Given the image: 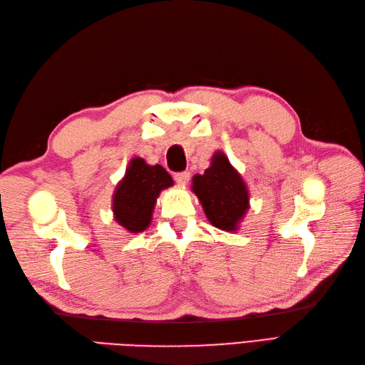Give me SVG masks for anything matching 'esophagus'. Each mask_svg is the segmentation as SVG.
Returning a JSON list of instances; mask_svg holds the SVG:
<instances>
[{"label":"esophagus","mask_w":365,"mask_h":365,"mask_svg":"<svg viewBox=\"0 0 365 365\" xmlns=\"http://www.w3.org/2000/svg\"><path fill=\"white\" fill-rule=\"evenodd\" d=\"M173 180L178 182V184H181V185H185L187 182H189V180H190V172H176L173 175Z\"/></svg>","instance_id":"34e87169"}]
</instances>
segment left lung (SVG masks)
Instances as JSON below:
<instances>
[{
  "label": "left lung",
  "mask_w": 365,
  "mask_h": 365,
  "mask_svg": "<svg viewBox=\"0 0 365 365\" xmlns=\"http://www.w3.org/2000/svg\"><path fill=\"white\" fill-rule=\"evenodd\" d=\"M192 190L200 197L210 224L228 233L237 231L250 207V193L224 152L215 153L204 175L193 176Z\"/></svg>",
  "instance_id": "8db88e82"
}]
</instances>
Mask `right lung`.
<instances>
[{"label": "right lung", "instance_id": "add662e5", "mask_svg": "<svg viewBox=\"0 0 365 365\" xmlns=\"http://www.w3.org/2000/svg\"><path fill=\"white\" fill-rule=\"evenodd\" d=\"M172 184V176L160 164L149 165L143 158H132L113 196L117 224L129 233L145 231L152 220L160 192Z\"/></svg>", "mask_w": 365, "mask_h": 365}]
</instances>
